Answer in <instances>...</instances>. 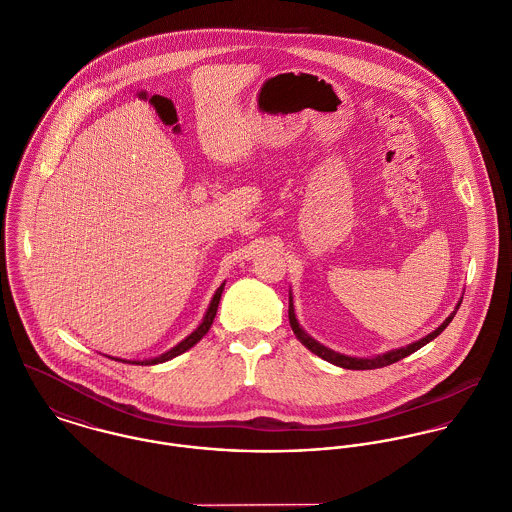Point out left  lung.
<instances>
[{
  "instance_id": "8db88e82",
  "label": "left lung",
  "mask_w": 512,
  "mask_h": 512,
  "mask_svg": "<svg viewBox=\"0 0 512 512\" xmlns=\"http://www.w3.org/2000/svg\"><path fill=\"white\" fill-rule=\"evenodd\" d=\"M459 307H461V303H457L455 310H453L431 334H427L425 338H421V340H417V342H411V344L404 346V348H396V350H390V352H386V354H378V356H374V358H354V356H346V354H340V352H334V350L322 346V344L316 342L312 336H308L307 332L301 328L299 320H297L293 297H289V322H291V328H293L295 336L307 346L312 354H316L318 358H322V360H326V362H330V364H334V366L346 368V370H376V368H384V366H390V364H394V362L406 358L409 354H413L415 350H419L421 346H425L427 342H431L433 338H437V336L447 328V324L453 320V316H455V312H457V308Z\"/></svg>"
}]
</instances>
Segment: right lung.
<instances>
[{
  "label": "right lung",
  "instance_id": "obj_1",
  "mask_svg": "<svg viewBox=\"0 0 512 512\" xmlns=\"http://www.w3.org/2000/svg\"><path fill=\"white\" fill-rule=\"evenodd\" d=\"M223 287H225V283H221V287L215 291V295H213V299H211V303H209V307H207V312H205L202 324H200L190 336H186L180 344H176L174 348H170L168 352H164V354H160V356H156V358H148V360H122V358H112V360H118V362H124V364H136V366H152V364H162V362H168V360H172V358L184 354L186 350H190L194 344H198V342L204 338L205 334H207V330H209V326H211V322H213V318H215L217 307H219V299H221Z\"/></svg>",
  "mask_w": 512,
  "mask_h": 512
}]
</instances>
